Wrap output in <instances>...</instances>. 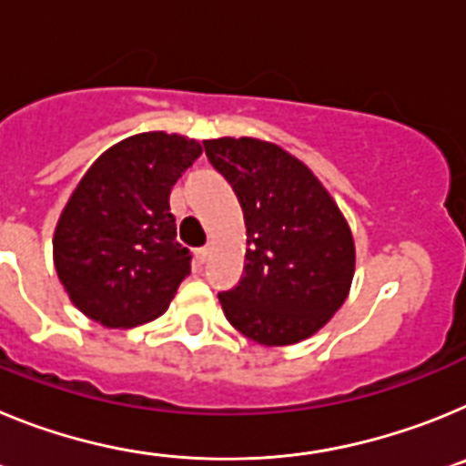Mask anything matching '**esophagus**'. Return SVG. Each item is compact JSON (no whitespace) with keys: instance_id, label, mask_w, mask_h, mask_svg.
Here are the masks:
<instances>
[{"instance_id":"34e87169","label":"esophagus","mask_w":466,"mask_h":466,"mask_svg":"<svg viewBox=\"0 0 466 466\" xmlns=\"http://www.w3.org/2000/svg\"><path fill=\"white\" fill-rule=\"evenodd\" d=\"M208 258H209V247H200V249H196V263H198V266H203Z\"/></svg>"}]
</instances>
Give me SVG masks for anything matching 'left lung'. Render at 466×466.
<instances>
[{
  "mask_svg": "<svg viewBox=\"0 0 466 466\" xmlns=\"http://www.w3.org/2000/svg\"><path fill=\"white\" fill-rule=\"evenodd\" d=\"M203 147L247 226L242 278L219 294L226 319L263 345L308 339L343 306L355 275V242L339 205L275 144L221 137Z\"/></svg>",
  "mask_w": 466,
  "mask_h": 466,
  "instance_id": "left-lung-1",
  "label": "left lung"
}]
</instances>
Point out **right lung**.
<instances>
[{
    "label": "right lung",
    "instance_id": "add662e5",
    "mask_svg": "<svg viewBox=\"0 0 466 466\" xmlns=\"http://www.w3.org/2000/svg\"><path fill=\"white\" fill-rule=\"evenodd\" d=\"M182 135L142 133L106 149L69 198L53 238L57 278L84 315L137 327L170 306L191 273L170 191L200 156Z\"/></svg>",
    "mask_w": 466,
    "mask_h": 466
}]
</instances>
